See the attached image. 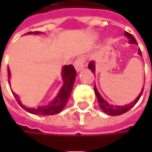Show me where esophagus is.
<instances>
[{
	"instance_id": "esophagus-1",
	"label": "esophagus",
	"mask_w": 152,
	"mask_h": 152,
	"mask_svg": "<svg viewBox=\"0 0 152 152\" xmlns=\"http://www.w3.org/2000/svg\"><path fill=\"white\" fill-rule=\"evenodd\" d=\"M74 67H75V69H76L77 72L81 71L84 68V60H83V58L76 59L75 62H74Z\"/></svg>"
}]
</instances>
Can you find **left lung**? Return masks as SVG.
I'll return each instance as SVG.
<instances>
[{
    "instance_id": "1",
    "label": "left lung",
    "mask_w": 152,
    "mask_h": 152,
    "mask_svg": "<svg viewBox=\"0 0 152 152\" xmlns=\"http://www.w3.org/2000/svg\"><path fill=\"white\" fill-rule=\"evenodd\" d=\"M125 36L129 39V43L130 44H137V40L136 39L134 38V36L127 31H125ZM138 54L142 56V53H141V50L138 51ZM88 68L89 69L91 70V72L93 74H95V61H91L89 65H88ZM142 91H143V88L142 89V91L140 92V94L137 96V98L131 103L128 104V105H125V106H113V105H111L109 103H107L106 100L101 97V95L99 94V92L97 90V87L96 85H94V91L96 93V96H97V99H98V102H99V107L102 109V111L104 113H107L108 115H113V116H115V115H121L126 112H128L129 110H130L133 106H135L138 102L139 99L141 98L142 94Z\"/></svg>"
}]
</instances>
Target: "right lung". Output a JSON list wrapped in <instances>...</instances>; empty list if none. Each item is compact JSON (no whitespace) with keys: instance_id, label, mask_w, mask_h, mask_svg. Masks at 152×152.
Returning <instances> with one entry per match:
<instances>
[{"instance_id":"1","label":"right lung","mask_w":152,"mask_h":152,"mask_svg":"<svg viewBox=\"0 0 152 152\" xmlns=\"http://www.w3.org/2000/svg\"><path fill=\"white\" fill-rule=\"evenodd\" d=\"M39 31H34V32H28L26 34H39ZM76 71L72 65H65L62 68L61 71V78L63 81V85L61 86V90L58 92V95L53 99V101L48 103L47 105L38 107H27L23 106L17 94H15L14 91H12L15 99L17 100L18 104L22 106L24 110L27 112L37 114V115H53L59 113L66 106L69 98L70 96V93L72 91V88L74 85V82L76 79ZM8 78H9V83H10V69H8Z\"/></svg>"}]
</instances>
